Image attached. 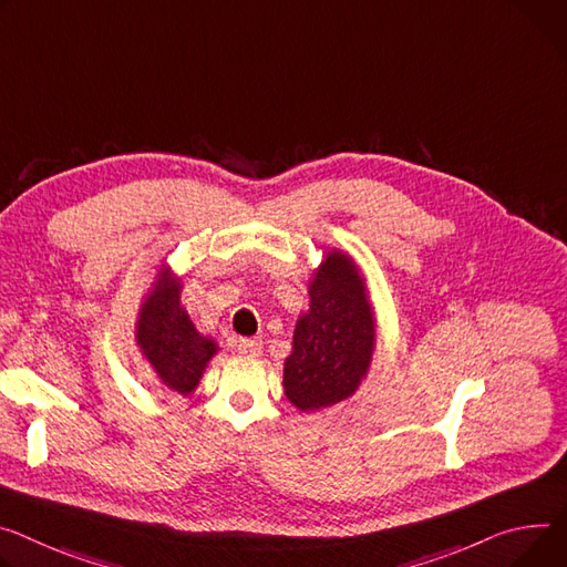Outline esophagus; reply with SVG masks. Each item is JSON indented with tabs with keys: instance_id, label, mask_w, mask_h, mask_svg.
Here are the masks:
<instances>
[{
	"instance_id": "34e87169",
	"label": "esophagus",
	"mask_w": 567,
	"mask_h": 567,
	"mask_svg": "<svg viewBox=\"0 0 567 567\" xmlns=\"http://www.w3.org/2000/svg\"><path fill=\"white\" fill-rule=\"evenodd\" d=\"M237 352L246 354V357H257L262 352V341L260 339H239Z\"/></svg>"
}]
</instances>
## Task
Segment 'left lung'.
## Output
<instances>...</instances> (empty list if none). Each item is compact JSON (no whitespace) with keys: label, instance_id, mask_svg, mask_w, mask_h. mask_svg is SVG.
Segmentation results:
<instances>
[{"label":"left lung","instance_id":"obj_1","mask_svg":"<svg viewBox=\"0 0 567 567\" xmlns=\"http://www.w3.org/2000/svg\"><path fill=\"white\" fill-rule=\"evenodd\" d=\"M310 307L293 328L282 386L298 411H319L354 395L369 375L378 319L367 278L346 250H326L310 285Z\"/></svg>","mask_w":567,"mask_h":567}]
</instances>
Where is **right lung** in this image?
I'll return each mask as SVG.
<instances>
[{
    "label": "right lung",
    "instance_id": "1",
    "mask_svg": "<svg viewBox=\"0 0 567 567\" xmlns=\"http://www.w3.org/2000/svg\"><path fill=\"white\" fill-rule=\"evenodd\" d=\"M181 291L183 278L169 265H161L156 280L140 302L135 343L161 384L187 398L196 391L219 346L196 330L183 307Z\"/></svg>",
    "mask_w": 567,
    "mask_h": 567
}]
</instances>
